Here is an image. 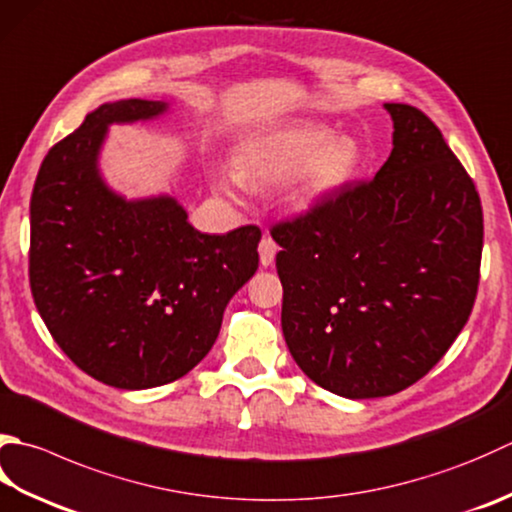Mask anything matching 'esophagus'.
Masks as SVG:
<instances>
[{
    "label": "esophagus",
    "instance_id": "34e87169",
    "mask_svg": "<svg viewBox=\"0 0 512 512\" xmlns=\"http://www.w3.org/2000/svg\"><path fill=\"white\" fill-rule=\"evenodd\" d=\"M257 250H259V264H262L264 268L273 266L275 255H277V244L273 242V237L266 235V237L262 239V242H259Z\"/></svg>",
    "mask_w": 512,
    "mask_h": 512
}]
</instances>
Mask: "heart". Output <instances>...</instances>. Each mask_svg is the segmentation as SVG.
Listing matches in <instances>:
<instances>
[{"label": "heart", "mask_w": 512, "mask_h": 512, "mask_svg": "<svg viewBox=\"0 0 512 512\" xmlns=\"http://www.w3.org/2000/svg\"><path fill=\"white\" fill-rule=\"evenodd\" d=\"M362 166V146L350 135H330L324 126H284L239 144L235 168L217 166L213 184L237 199L246 186L290 182V202L308 210L342 190Z\"/></svg>", "instance_id": "obj_1"}]
</instances>
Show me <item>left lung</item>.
Wrapping results in <instances>:
<instances>
[{"label": "left lung", "instance_id": "left-lung-1", "mask_svg": "<svg viewBox=\"0 0 512 512\" xmlns=\"http://www.w3.org/2000/svg\"><path fill=\"white\" fill-rule=\"evenodd\" d=\"M393 150L370 182L273 228L282 330L297 366L330 393L388 397L422 379L475 304L484 217L439 128L384 104Z\"/></svg>", "mask_w": 512, "mask_h": 512}]
</instances>
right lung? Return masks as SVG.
Masks as SVG:
<instances>
[{
	"instance_id": "1",
	"label": "right lung",
	"mask_w": 512,
	"mask_h": 512,
	"mask_svg": "<svg viewBox=\"0 0 512 512\" xmlns=\"http://www.w3.org/2000/svg\"><path fill=\"white\" fill-rule=\"evenodd\" d=\"M168 102L119 99L48 150L30 197V290L57 346L97 382H175L213 348L230 299L255 275L257 226L208 235L170 193L128 199L102 175L113 124Z\"/></svg>"
}]
</instances>
